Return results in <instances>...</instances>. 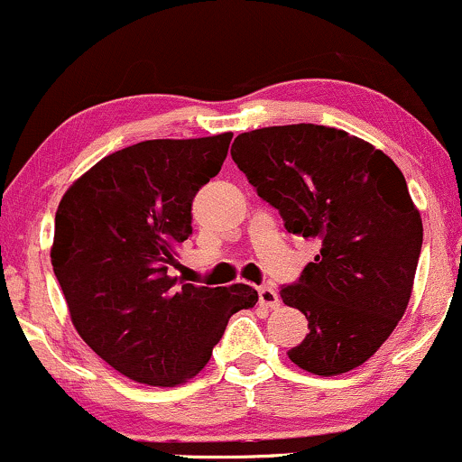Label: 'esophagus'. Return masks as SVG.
I'll use <instances>...</instances> for the list:
<instances>
[{"instance_id":"1","label":"esophagus","mask_w":462,"mask_h":462,"mask_svg":"<svg viewBox=\"0 0 462 462\" xmlns=\"http://www.w3.org/2000/svg\"><path fill=\"white\" fill-rule=\"evenodd\" d=\"M257 294H259V302H262L263 307L276 309V307L281 305L279 294H276V291H274L270 285H259V287H257Z\"/></svg>"}]
</instances>
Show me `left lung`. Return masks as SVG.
Wrapping results in <instances>:
<instances>
[{
	"instance_id": "1",
	"label": "left lung",
	"mask_w": 462,
	"mask_h": 462,
	"mask_svg": "<svg viewBox=\"0 0 462 462\" xmlns=\"http://www.w3.org/2000/svg\"><path fill=\"white\" fill-rule=\"evenodd\" d=\"M231 157L287 231L319 244L281 287L309 322L290 359L318 376L363 365L404 316L424 240L402 171L365 140L311 123L240 134Z\"/></svg>"
}]
</instances>
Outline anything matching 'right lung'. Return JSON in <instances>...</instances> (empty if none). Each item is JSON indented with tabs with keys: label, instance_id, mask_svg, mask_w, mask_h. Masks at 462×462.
<instances>
[{
	"label": "right lung",
	"instance_id": "add662e5",
	"mask_svg": "<svg viewBox=\"0 0 462 462\" xmlns=\"http://www.w3.org/2000/svg\"><path fill=\"white\" fill-rule=\"evenodd\" d=\"M233 134L146 140L103 157L56 211L51 263L79 337L135 383L175 387L208 365L226 322L257 302L248 285L172 276L192 200L220 172Z\"/></svg>",
	"mask_w": 462,
	"mask_h": 462
}]
</instances>
